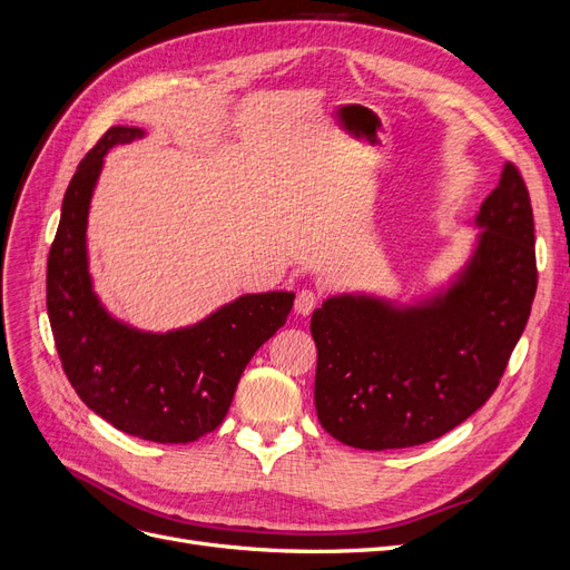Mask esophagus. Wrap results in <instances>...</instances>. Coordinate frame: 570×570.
<instances>
[{
    "label": "esophagus",
    "mask_w": 570,
    "mask_h": 570,
    "mask_svg": "<svg viewBox=\"0 0 570 570\" xmlns=\"http://www.w3.org/2000/svg\"><path fill=\"white\" fill-rule=\"evenodd\" d=\"M321 304V294L313 292V289H299L297 292V299H294V311L299 313V316H308V313Z\"/></svg>",
    "instance_id": "34e87169"
}]
</instances>
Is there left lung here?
Returning a JSON list of instances; mask_svg holds the SVG:
<instances>
[{"mask_svg":"<svg viewBox=\"0 0 570 570\" xmlns=\"http://www.w3.org/2000/svg\"><path fill=\"white\" fill-rule=\"evenodd\" d=\"M476 226L472 259L431 302L342 294L313 311V396L330 436L363 450L420 445L493 396L538 287L533 207L517 165L504 163Z\"/></svg>","mask_w":570,"mask_h":570,"instance_id":"obj_1","label":"left lung"}]
</instances>
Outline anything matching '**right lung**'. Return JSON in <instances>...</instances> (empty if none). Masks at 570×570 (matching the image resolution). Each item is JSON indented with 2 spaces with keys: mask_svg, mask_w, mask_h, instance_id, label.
Returning a JSON list of instances; mask_svg holds the SVG:
<instances>
[{
  "mask_svg": "<svg viewBox=\"0 0 570 570\" xmlns=\"http://www.w3.org/2000/svg\"><path fill=\"white\" fill-rule=\"evenodd\" d=\"M141 136L110 127L77 165L49 249L47 311L66 377L87 407L125 434L190 443L224 422L243 370L285 325L294 294H245L167 335L108 316L87 271L89 200L108 148Z\"/></svg>",
  "mask_w": 570,
  "mask_h": 570,
  "instance_id": "obj_1",
  "label": "right lung"
}]
</instances>
